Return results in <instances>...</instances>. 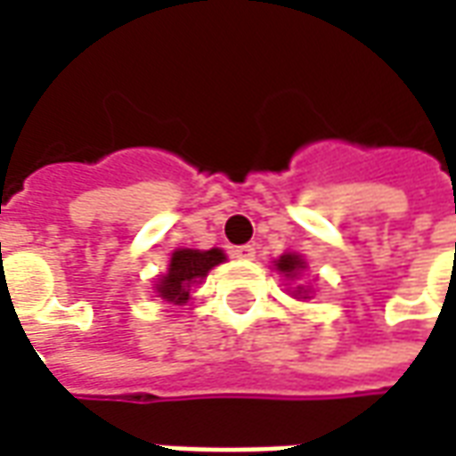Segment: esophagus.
I'll return each mask as SVG.
<instances>
[{
    "instance_id": "esophagus-1",
    "label": "esophagus",
    "mask_w": 456,
    "mask_h": 456,
    "mask_svg": "<svg viewBox=\"0 0 456 456\" xmlns=\"http://www.w3.org/2000/svg\"><path fill=\"white\" fill-rule=\"evenodd\" d=\"M234 256L244 258V261H254L256 258V248L251 247V244H244V247L234 248Z\"/></svg>"
}]
</instances>
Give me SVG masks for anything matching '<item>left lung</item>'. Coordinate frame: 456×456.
Wrapping results in <instances>:
<instances>
[{
  "mask_svg": "<svg viewBox=\"0 0 456 456\" xmlns=\"http://www.w3.org/2000/svg\"><path fill=\"white\" fill-rule=\"evenodd\" d=\"M273 268L283 276V281H288V293L296 297V300H310L313 297V286H307L303 281V273L307 271V261L303 258V254H296V251H286L283 256H278L273 261Z\"/></svg>",
  "mask_w": 456,
  "mask_h": 456,
  "instance_id": "8db88e82",
  "label": "left lung"
}]
</instances>
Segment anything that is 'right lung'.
Wrapping results in <instances>:
<instances>
[{"label": "right lung", "instance_id": "right-lung-1", "mask_svg": "<svg viewBox=\"0 0 456 456\" xmlns=\"http://www.w3.org/2000/svg\"><path fill=\"white\" fill-rule=\"evenodd\" d=\"M227 261V254L222 248H175L170 254L168 271L160 273L153 283V293L166 300V303H173V305H185L190 300V290L192 286L202 283L208 273L219 264Z\"/></svg>", "mask_w": 456, "mask_h": 456}]
</instances>
